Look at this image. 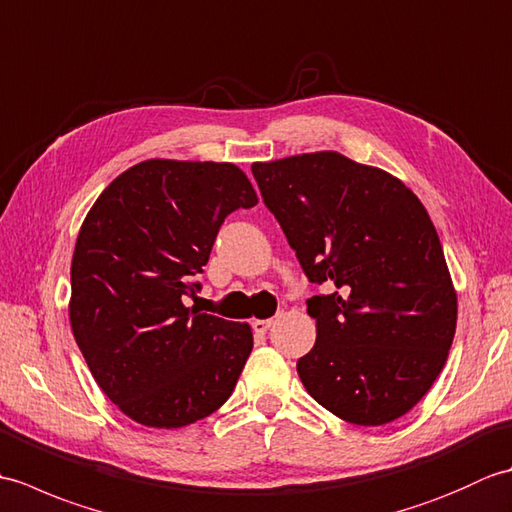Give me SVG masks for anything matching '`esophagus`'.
Segmentation results:
<instances>
[{
  "label": "esophagus",
  "mask_w": 512,
  "mask_h": 512,
  "mask_svg": "<svg viewBox=\"0 0 512 512\" xmlns=\"http://www.w3.org/2000/svg\"><path fill=\"white\" fill-rule=\"evenodd\" d=\"M270 323H273L270 319H255L250 325H253V332L255 334H266L268 328H270Z\"/></svg>",
  "instance_id": "1"
}]
</instances>
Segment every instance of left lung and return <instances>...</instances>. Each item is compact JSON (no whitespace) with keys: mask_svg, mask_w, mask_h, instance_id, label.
Instances as JSON below:
<instances>
[{"mask_svg":"<svg viewBox=\"0 0 512 512\" xmlns=\"http://www.w3.org/2000/svg\"><path fill=\"white\" fill-rule=\"evenodd\" d=\"M253 176L310 284L317 343L297 361L308 394L361 427L416 405L442 372L458 299L442 244L405 184L336 151L255 162Z\"/></svg>","mask_w":512,"mask_h":512,"instance_id":"8db88e82","label":"left lung"}]
</instances>
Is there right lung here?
<instances>
[{"label":"right lung","mask_w":512,"mask_h":512,"mask_svg":"<svg viewBox=\"0 0 512 512\" xmlns=\"http://www.w3.org/2000/svg\"><path fill=\"white\" fill-rule=\"evenodd\" d=\"M257 204L228 162L145 160L94 202L76 237L70 323L96 383L125 416L178 429L233 394L253 332L187 308L228 215Z\"/></svg>","instance_id":"obj_1"}]
</instances>
